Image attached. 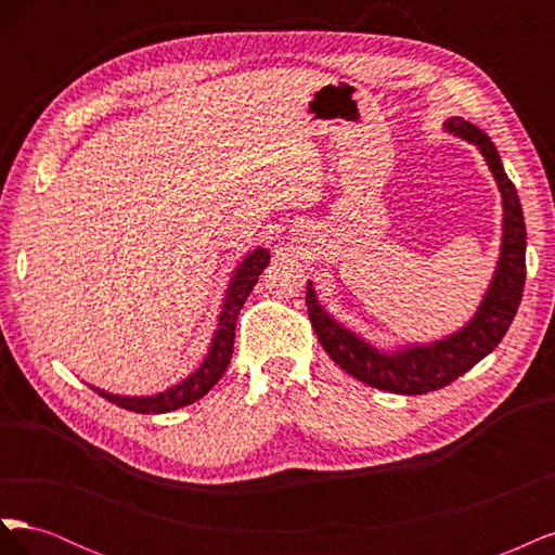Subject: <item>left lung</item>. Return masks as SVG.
I'll return each mask as SVG.
<instances>
[{"instance_id":"8db88e82","label":"left lung","mask_w":555,"mask_h":555,"mask_svg":"<svg viewBox=\"0 0 555 555\" xmlns=\"http://www.w3.org/2000/svg\"><path fill=\"white\" fill-rule=\"evenodd\" d=\"M447 131L467 143L477 145L486 164L498 182L502 194V247L491 287L486 292L477 314L444 340L433 345H410L396 351H379L365 343L354 331L345 328L340 322L319 306L312 284H308L306 304L312 328L319 343L328 351V357L338 363L345 373L382 391L418 396L438 391L465 375L469 367L489 357L505 338L514 314L518 310L526 284V222L514 182L507 178L493 141L486 133L465 122L463 117H449Z\"/></svg>"}]
</instances>
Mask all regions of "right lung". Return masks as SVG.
Returning a JSON list of instances; mask_svg holds the SVG:
<instances>
[{
	"label": "right lung",
	"instance_id": "1",
	"mask_svg": "<svg viewBox=\"0 0 555 555\" xmlns=\"http://www.w3.org/2000/svg\"><path fill=\"white\" fill-rule=\"evenodd\" d=\"M268 261H271L268 249L257 247L255 251H249V255L243 259V263L236 268V273H233V280L227 289L220 319H217V331L212 335L208 357L188 379H182L180 384L171 386V389H166L162 393L141 396V398L113 396L102 389H94V386H90V389H94L99 396L113 402V405L129 410V412H139V414H164V412H171V410H178L184 405H192L194 400L204 398L227 371V365L233 354V338H236V322H238L241 308L247 300L249 292L255 289V284H257L259 275L263 273Z\"/></svg>",
	"mask_w": 555,
	"mask_h": 555
}]
</instances>
